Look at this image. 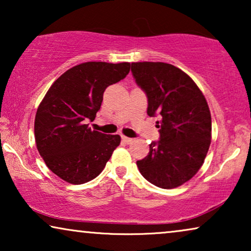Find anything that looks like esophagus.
<instances>
[{
	"label": "esophagus",
	"mask_w": 251,
	"mask_h": 251,
	"mask_svg": "<svg viewBox=\"0 0 251 251\" xmlns=\"http://www.w3.org/2000/svg\"><path fill=\"white\" fill-rule=\"evenodd\" d=\"M122 140L125 142L126 144H131L133 142L132 138H129V137H126V136H122Z\"/></svg>",
	"instance_id": "obj_1"
}]
</instances>
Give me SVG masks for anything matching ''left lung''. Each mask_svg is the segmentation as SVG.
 Segmentation results:
<instances>
[{
    "instance_id": "8db88e82",
    "label": "left lung",
    "mask_w": 251,
    "mask_h": 251,
    "mask_svg": "<svg viewBox=\"0 0 251 251\" xmlns=\"http://www.w3.org/2000/svg\"><path fill=\"white\" fill-rule=\"evenodd\" d=\"M136 83L149 100L147 114L159 116L160 140L137 161L146 180L175 188L200 169L211 142V115L203 94L186 73L167 63H132Z\"/></svg>"
}]
</instances>
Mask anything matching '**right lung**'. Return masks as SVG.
I'll return each instance as SVG.
<instances>
[{
	"label": "right lung",
	"mask_w": 251,
	"mask_h": 251,
	"mask_svg": "<svg viewBox=\"0 0 251 251\" xmlns=\"http://www.w3.org/2000/svg\"><path fill=\"white\" fill-rule=\"evenodd\" d=\"M129 71V63H82L60 75L44 96L34 122L36 147L61 179L74 185L92 180L120 145L119 135H105L85 123L95 120L105 89Z\"/></svg>",
	"instance_id": "obj_1"
}]
</instances>
